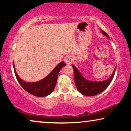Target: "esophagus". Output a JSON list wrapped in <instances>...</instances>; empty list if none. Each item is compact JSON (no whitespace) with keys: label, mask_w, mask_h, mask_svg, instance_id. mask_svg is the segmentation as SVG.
Instances as JSON below:
<instances>
[{"label":"esophagus","mask_w":131,"mask_h":131,"mask_svg":"<svg viewBox=\"0 0 131 131\" xmlns=\"http://www.w3.org/2000/svg\"><path fill=\"white\" fill-rule=\"evenodd\" d=\"M64 61H65L66 63L67 64H70L72 63V62L73 61V57L69 55V56H67L64 59Z\"/></svg>","instance_id":"esophagus-1"}]
</instances>
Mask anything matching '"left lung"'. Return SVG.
Instances as JSON below:
<instances>
[{
	"label": "left lung",
	"instance_id": "obj_1",
	"mask_svg": "<svg viewBox=\"0 0 131 131\" xmlns=\"http://www.w3.org/2000/svg\"><path fill=\"white\" fill-rule=\"evenodd\" d=\"M101 32L104 35L106 36L109 38L108 35L103 30H101ZM72 67L74 70V82L77 89L79 92L86 96H94L103 92L108 86L113 79L116 69V67L112 75L108 79L104 80V81L97 82L89 81V80H86L83 78V76L74 66H72Z\"/></svg>",
	"mask_w": 131,
	"mask_h": 131
}]
</instances>
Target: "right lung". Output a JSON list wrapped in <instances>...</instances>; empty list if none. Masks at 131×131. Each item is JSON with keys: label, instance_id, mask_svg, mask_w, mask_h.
Listing matches in <instances>:
<instances>
[{"label": "right lung", "instance_id": "add662e5", "mask_svg": "<svg viewBox=\"0 0 131 131\" xmlns=\"http://www.w3.org/2000/svg\"><path fill=\"white\" fill-rule=\"evenodd\" d=\"M65 66H66V64L63 61H61L43 79L37 82H26L21 79L18 76L13 62L15 76L20 85L27 92L39 97L46 96L53 92L57 84L59 71Z\"/></svg>", "mask_w": 131, "mask_h": 131}]
</instances>
